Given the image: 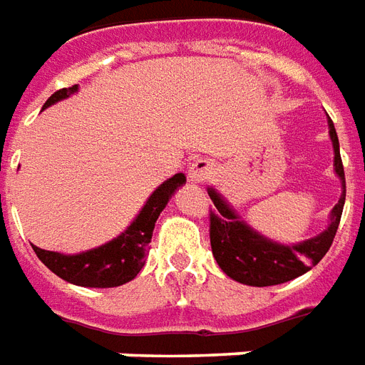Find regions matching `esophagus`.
Here are the masks:
<instances>
[{"mask_svg": "<svg viewBox=\"0 0 365 365\" xmlns=\"http://www.w3.org/2000/svg\"><path fill=\"white\" fill-rule=\"evenodd\" d=\"M213 175V162L207 158L195 160L187 170V178L191 183H203Z\"/></svg>", "mask_w": 365, "mask_h": 365, "instance_id": "esophagus-1", "label": "esophagus"}]
</instances>
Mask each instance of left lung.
I'll list each match as a JSON object with an SVG mask.
<instances>
[{"label": "left lung", "instance_id": "8db88e82", "mask_svg": "<svg viewBox=\"0 0 365 365\" xmlns=\"http://www.w3.org/2000/svg\"><path fill=\"white\" fill-rule=\"evenodd\" d=\"M329 135L334 148V172L342 183V195L332 207L329 227L321 235L307 238L297 245H282L264 237L250 225L240 219V215L229 205L215 187H209V197L215 203L211 211V248L219 268L230 279L252 287H268L295 279L322 260L334 240L346 199V180L340 144L334 123L329 117Z\"/></svg>", "mask_w": 365, "mask_h": 365}]
</instances>
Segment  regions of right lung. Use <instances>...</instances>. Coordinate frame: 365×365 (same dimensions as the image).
<instances>
[{
    "label": "right lung",
    "instance_id": "obj_1",
    "mask_svg": "<svg viewBox=\"0 0 365 365\" xmlns=\"http://www.w3.org/2000/svg\"><path fill=\"white\" fill-rule=\"evenodd\" d=\"M76 91L78 86L62 88L46 99L43 109L58 103L62 99H68ZM183 183H185L183 174H175L164 183H160L152 191L150 197L146 199L144 207L138 211L135 221L128 225L127 230H123L119 237L97 248L80 254L51 252L38 246H33V250L38 256V260L64 282L74 283L80 287H119L123 283L135 279L136 274L143 269L154 225L158 221L160 213L164 211V207L168 205V201Z\"/></svg>",
    "mask_w": 365,
    "mask_h": 365
}]
</instances>
